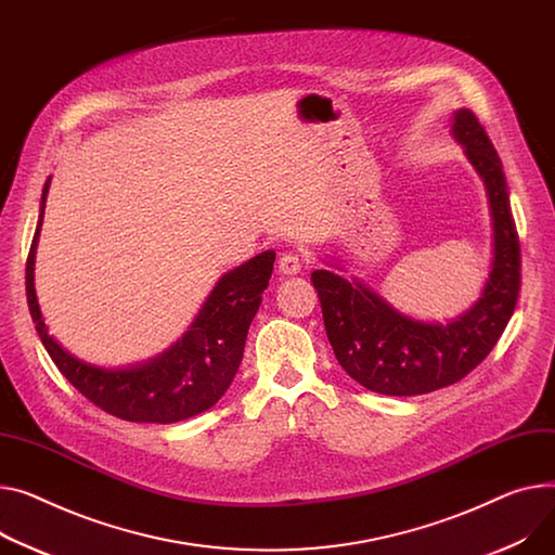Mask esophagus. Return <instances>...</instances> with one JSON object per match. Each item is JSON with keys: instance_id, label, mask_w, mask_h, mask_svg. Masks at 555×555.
I'll list each match as a JSON object with an SVG mask.
<instances>
[{"instance_id": "34e87169", "label": "esophagus", "mask_w": 555, "mask_h": 555, "mask_svg": "<svg viewBox=\"0 0 555 555\" xmlns=\"http://www.w3.org/2000/svg\"><path fill=\"white\" fill-rule=\"evenodd\" d=\"M279 272L283 276H294L301 272V258L297 254H283L281 261H279Z\"/></svg>"}]
</instances>
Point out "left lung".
<instances>
[{"label":"left lung","instance_id":"1","mask_svg":"<svg viewBox=\"0 0 555 555\" xmlns=\"http://www.w3.org/2000/svg\"><path fill=\"white\" fill-rule=\"evenodd\" d=\"M451 135L485 182L493 228L491 270L479 299L466 312L444 323L424 321L397 310L363 279L330 270L348 272L339 261L327 258V270L312 272L337 361L373 392L413 397L460 382L493 350L518 301L520 241L502 160L468 108L453 111Z\"/></svg>","mask_w":555,"mask_h":555}]
</instances>
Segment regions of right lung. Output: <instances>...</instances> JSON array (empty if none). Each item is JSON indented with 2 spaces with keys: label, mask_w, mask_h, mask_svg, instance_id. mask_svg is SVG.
Here are the masks:
<instances>
[{
  "label": "right lung",
  "mask_w": 555,
  "mask_h": 555,
  "mask_svg": "<svg viewBox=\"0 0 555 555\" xmlns=\"http://www.w3.org/2000/svg\"><path fill=\"white\" fill-rule=\"evenodd\" d=\"M49 188L51 176L44 182L40 218L26 261V299L37 335L60 373L102 411L127 422L173 424L211 409L238 373L249 323L274 270V249L261 251L220 276L192 325L165 352L120 367L95 365L68 352L51 335L37 304L35 254Z\"/></svg>",
  "instance_id": "add662e5"
}]
</instances>
